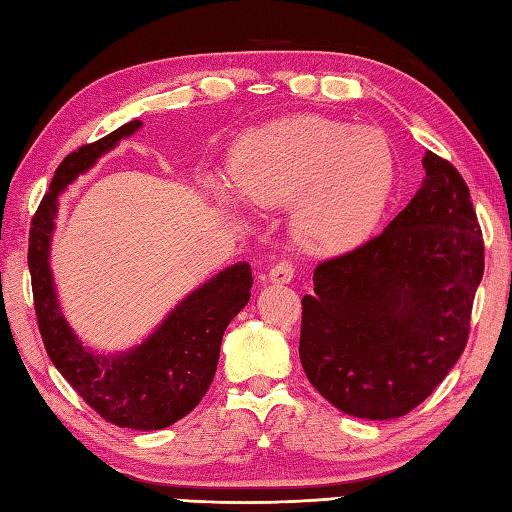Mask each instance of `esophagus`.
<instances>
[{
	"label": "esophagus",
	"mask_w": 512,
	"mask_h": 512,
	"mask_svg": "<svg viewBox=\"0 0 512 512\" xmlns=\"http://www.w3.org/2000/svg\"><path fill=\"white\" fill-rule=\"evenodd\" d=\"M292 277H295V266H292V262H279L268 270L270 284H290Z\"/></svg>",
	"instance_id": "esophagus-1"
}]
</instances>
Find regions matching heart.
Returning <instances> with one entry per match:
<instances>
[{
    "mask_svg": "<svg viewBox=\"0 0 512 512\" xmlns=\"http://www.w3.org/2000/svg\"><path fill=\"white\" fill-rule=\"evenodd\" d=\"M231 180L259 209L295 204L292 231L301 246L334 255L374 233L394 191L396 158L378 129L295 116L239 138Z\"/></svg>",
    "mask_w": 512,
    "mask_h": 512,
    "instance_id": "1",
    "label": "heart"
}]
</instances>
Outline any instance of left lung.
I'll return each instance as SVG.
<instances>
[{
  "label": "left lung",
  "instance_id": "8db88e82",
  "mask_svg": "<svg viewBox=\"0 0 512 512\" xmlns=\"http://www.w3.org/2000/svg\"><path fill=\"white\" fill-rule=\"evenodd\" d=\"M427 176L380 235L314 268L299 356L312 387L356 418L391 420L431 396L469 341L484 239L460 171Z\"/></svg>",
  "mask_w": 512,
  "mask_h": 512
}]
</instances>
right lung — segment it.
<instances>
[{
  "label": "right lung",
  "mask_w": 512,
  "mask_h": 512,
  "mask_svg": "<svg viewBox=\"0 0 512 512\" xmlns=\"http://www.w3.org/2000/svg\"><path fill=\"white\" fill-rule=\"evenodd\" d=\"M140 125L129 121L63 158L32 217L28 268L39 332L54 367L103 420L116 427L154 431L187 416L211 387L224 330L248 303L253 273L246 262L224 268L182 299L158 330L129 352L96 354L72 332L61 314L48 262L57 198Z\"/></svg>",
  "instance_id": "right-lung-1"
}]
</instances>
